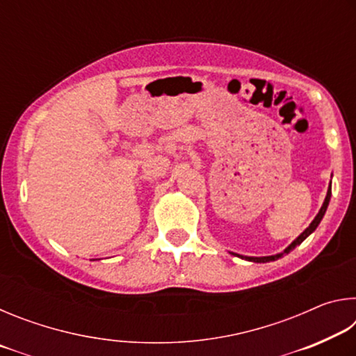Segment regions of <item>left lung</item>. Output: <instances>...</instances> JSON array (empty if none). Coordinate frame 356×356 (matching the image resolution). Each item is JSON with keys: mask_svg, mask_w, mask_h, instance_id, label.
I'll return each mask as SVG.
<instances>
[{"mask_svg": "<svg viewBox=\"0 0 356 356\" xmlns=\"http://www.w3.org/2000/svg\"><path fill=\"white\" fill-rule=\"evenodd\" d=\"M330 197H331V184H330V186H328V191H327V196H325V201H323V204H322V207H321V210H318V213L316 215V218L312 220V222L311 225L305 229L303 232L300 234V236L293 240V242L287 246V248L282 251V252H280V254H275V256H264V257H250V256H240V254H236V256H238V257H242V259H246V261H250V262H272V261H276V259H280V257H282V254H287V252H291L295 246H298L301 242H303V240L308 237V236H311L312 232L316 231V227L321 225V221H322V218H323V215H325V212H327V207H328V204H330Z\"/></svg>", "mask_w": 356, "mask_h": 356, "instance_id": "1", "label": "left lung"}]
</instances>
